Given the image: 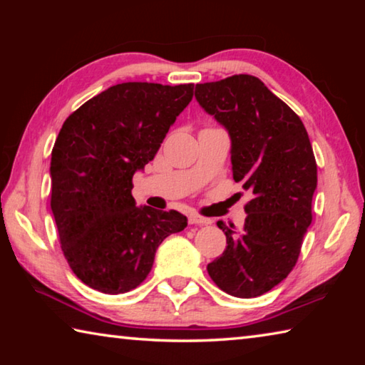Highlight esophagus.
Returning <instances> with one entry per match:
<instances>
[{"mask_svg": "<svg viewBox=\"0 0 365 365\" xmlns=\"http://www.w3.org/2000/svg\"><path fill=\"white\" fill-rule=\"evenodd\" d=\"M188 222L191 225H209V224H212L211 219L202 217V215H200V214H190Z\"/></svg>", "mask_w": 365, "mask_h": 365, "instance_id": "esophagus-1", "label": "esophagus"}]
</instances>
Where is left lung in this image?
Listing matches in <instances>:
<instances>
[{
  "label": "left lung",
  "mask_w": 365,
  "mask_h": 365,
  "mask_svg": "<svg viewBox=\"0 0 365 365\" xmlns=\"http://www.w3.org/2000/svg\"><path fill=\"white\" fill-rule=\"evenodd\" d=\"M195 96L230 135L235 182L255 197L242 233H225L222 256L207 264L212 282L237 298H256L287 279L312 222L317 164L304 123L248 73L197 83Z\"/></svg>",
  "instance_id": "obj_1"
}]
</instances>
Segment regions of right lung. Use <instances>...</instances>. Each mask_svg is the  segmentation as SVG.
Returning <instances> with one entry per match:
<instances>
[{
  "label": "right lung",
  "mask_w": 365,
  "mask_h": 365,
  "mask_svg": "<svg viewBox=\"0 0 365 365\" xmlns=\"http://www.w3.org/2000/svg\"><path fill=\"white\" fill-rule=\"evenodd\" d=\"M193 83L110 86L67 117L51 151V211L61 250L85 285L130 292L151 272L158 246L187 227L177 211L137 207L133 174L156 156Z\"/></svg>",
  "instance_id": "right-lung-1"
}]
</instances>
